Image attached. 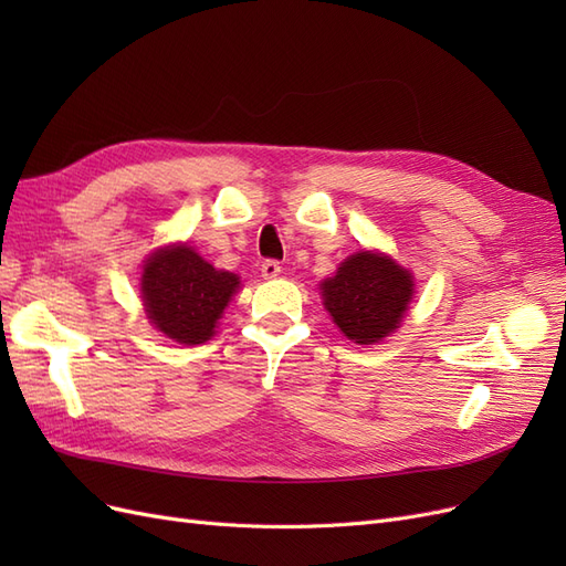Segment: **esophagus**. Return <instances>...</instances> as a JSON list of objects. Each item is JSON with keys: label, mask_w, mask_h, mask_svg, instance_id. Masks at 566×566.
Listing matches in <instances>:
<instances>
[{"label": "esophagus", "mask_w": 566, "mask_h": 566, "mask_svg": "<svg viewBox=\"0 0 566 566\" xmlns=\"http://www.w3.org/2000/svg\"><path fill=\"white\" fill-rule=\"evenodd\" d=\"M262 276L264 279H276L281 276V264L276 260H264L262 262Z\"/></svg>", "instance_id": "esophagus-1"}]
</instances>
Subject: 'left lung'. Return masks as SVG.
Wrapping results in <instances>:
<instances>
[{
	"label": "left lung",
	"mask_w": 566,
	"mask_h": 566,
	"mask_svg": "<svg viewBox=\"0 0 566 566\" xmlns=\"http://www.w3.org/2000/svg\"><path fill=\"white\" fill-rule=\"evenodd\" d=\"M321 290L337 328L358 345H375L399 328L413 300V276L391 256L361 250L347 256Z\"/></svg>",
	"instance_id": "8db88e82"
}]
</instances>
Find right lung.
<instances>
[{
  "label": "right lung",
  "mask_w": 566,
  "mask_h": 566,
  "mask_svg": "<svg viewBox=\"0 0 566 566\" xmlns=\"http://www.w3.org/2000/svg\"><path fill=\"white\" fill-rule=\"evenodd\" d=\"M238 285L235 273L214 269L188 243L156 250L142 273L146 316L179 345H202L212 337Z\"/></svg>",
  "instance_id": "1"
}]
</instances>
